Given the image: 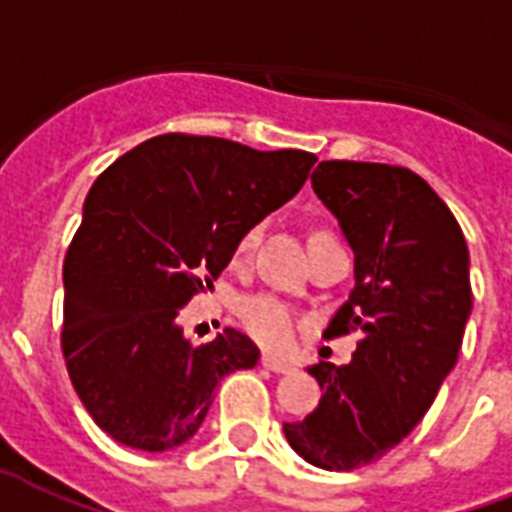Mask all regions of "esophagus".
<instances>
[{
    "mask_svg": "<svg viewBox=\"0 0 512 512\" xmlns=\"http://www.w3.org/2000/svg\"><path fill=\"white\" fill-rule=\"evenodd\" d=\"M261 366L269 368V371H275V374H291L293 371V366L288 360H280L275 358V355H264V358H261Z\"/></svg>",
    "mask_w": 512,
    "mask_h": 512,
    "instance_id": "34e87169",
    "label": "esophagus"
}]
</instances>
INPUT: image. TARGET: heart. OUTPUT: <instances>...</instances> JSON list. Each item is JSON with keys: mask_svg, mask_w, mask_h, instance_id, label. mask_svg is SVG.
Segmentation results:
<instances>
[{"mask_svg": "<svg viewBox=\"0 0 512 512\" xmlns=\"http://www.w3.org/2000/svg\"><path fill=\"white\" fill-rule=\"evenodd\" d=\"M261 237V229L253 227L240 237L237 256H248L256 248ZM243 323L256 339L269 350H285L296 336V315L277 296H253L243 304Z\"/></svg>", "mask_w": 512, "mask_h": 512, "instance_id": "b5f03b06", "label": "heart"}]
</instances>
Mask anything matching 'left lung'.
Segmentation results:
<instances>
[{
    "mask_svg": "<svg viewBox=\"0 0 512 512\" xmlns=\"http://www.w3.org/2000/svg\"><path fill=\"white\" fill-rule=\"evenodd\" d=\"M312 189L355 253V285L328 334L360 328L347 366L310 371L323 398L285 422L291 449L323 470H355L395 449L457 366L473 310L470 253L425 178L382 162L326 160Z\"/></svg>",
    "mask_w": 512,
    "mask_h": 512,
    "instance_id": "1",
    "label": "left lung"
}]
</instances>
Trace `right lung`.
<instances>
[{"label": "right lung", "instance_id": "obj_1", "mask_svg": "<svg viewBox=\"0 0 512 512\" xmlns=\"http://www.w3.org/2000/svg\"><path fill=\"white\" fill-rule=\"evenodd\" d=\"M315 154L213 136L149 138L98 176L63 261V358L82 406L138 451L192 438L216 384L259 363L237 328L192 344L178 315L240 237L299 192Z\"/></svg>", "mask_w": 512, "mask_h": 512}]
</instances>
